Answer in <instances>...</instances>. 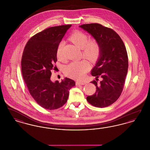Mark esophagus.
Segmentation results:
<instances>
[{
    "mask_svg": "<svg viewBox=\"0 0 150 150\" xmlns=\"http://www.w3.org/2000/svg\"><path fill=\"white\" fill-rule=\"evenodd\" d=\"M76 84L77 86H80V85L83 86V85H84L85 83H83V82H79V81H77V82H76Z\"/></svg>",
    "mask_w": 150,
    "mask_h": 150,
    "instance_id": "obj_1",
    "label": "esophagus"
}]
</instances>
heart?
Listing matches in <instances>:
<instances>
[{"label": "heart", "mask_w": 150, "mask_h": 150, "mask_svg": "<svg viewBox=\"0 0 150 150\" xmlns=\"http://www.w3.org/2000/svg\"><path fill=\"white\" fill-rule=\"evenodd\" d=\"M70 39L75 45L82 50L83 57L93 61L99 56L100 53V45L96 39L89 40V37L86 33L76 31L70 36ZM64 42H60L57 48V57L58 59H62L63 48ZM90 65L88 61L83 60L79 62H73L66 66L64 69L65 74L72 78L81 79L84 77L86 72L89 70Z\"/></svg>", "instance_id": "1"}]
</instances>
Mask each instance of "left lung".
I'll use <instances>...</instances> for the list:
<instances>
[{"label":"left lung","mask_w":150,"mask_h":150,"mask_svg":"<svg viewBox=\"0 0 150 150\" xmlns=\"http://www.w3.org/2000/svg\"><path fill=\"white\" fill-rule=\"evenodd\" d=\"M97 41L100 47V57L91 71L96 80L95 93L86 97L95 107H106L116 101L121 95L128 69V58L121 38L112 29L99 23L79 26ZM101 80L98 82V79Z\"/></svg>","instance_id":"obj_1"}]
</instances>
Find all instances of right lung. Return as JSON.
<instances>
[{"instance_id":"add662e5","label":"right lung","mask_w":150,"mask_h":150,"mask_svg":"<svg viewBox=\"0 0 150 150\" xmlns=\"http://www.w3.org/2000/svg\"><path fill=\"white\" fill-rule=\"evenodd\" d=\"M71 25L50 27L32 36L26 44L21 59L22 77L30 94L40 106L50 110L66 103L69 91L75 86L71 79L59 83L50 80L56 68L57 48Z\"/></svg>"}]
</instances>
